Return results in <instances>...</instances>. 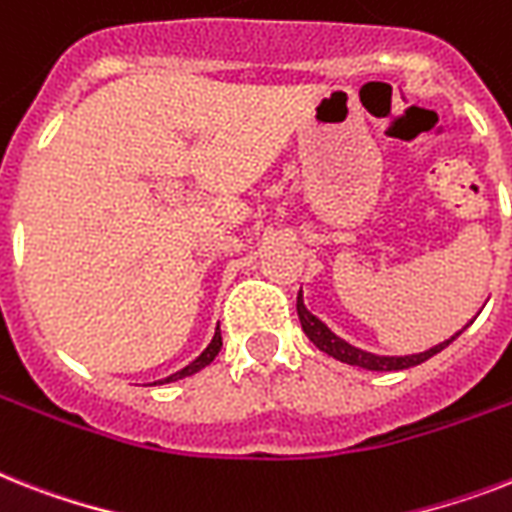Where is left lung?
Instances as JSON below:
<instances>
[{
  "label": "left lung",
  "mask_w": 512,
  "mask_h": 512,
  "mask_svg": "<svg viewBox=\"0 0 512 512\" xmlns=\"http://www.w3.org/2000/svg\"><path fill=\"white\" fill-rule=\"evenodd\" d=\"M297 315H299V323H302V331L307 334V339L318 347L321 352L326 355L336 357V360H342L347 365H357V368H365V371H405V368H413V365H421L426 363L429 357H434L436 352H442L444 347L450 342H455L460 334H455L452 339L447 342L436 344L431 350L421 352V355H407V357H378L371 355V352H363L347 344L344 339H339L336 334H331L326 328V323H321L315 318L313 313H307L305 302H302V292L297 294Z\"/></svg>",
  "instance_id": "left-lung-1"
}]
</instances>
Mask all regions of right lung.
I'll return each mask as SVG.
<instances>
[{"label": "right lung", "instance_id": "obj_1", "mask_svg": "<svg viewBox=\"0 0 512 512\" xmlns=\"http://www.w3.org/2000/svg\"><path fill=\"white\" fill-rule=\"evenodd\" d=\"M220 347H223V339H220V326H218V331H215V336H213V342H210V347H207V350L202 352V355H199L197 360H194V363L186 365L184 371H178V373H173V376L162 378V381H157V384H168V381H178V378H186V376H191V373L202 371L205 365L213 363L215 355H218V352H220Z\"/></svg>", "mask_w": 512, "mask_h": 512}]
</instances>
